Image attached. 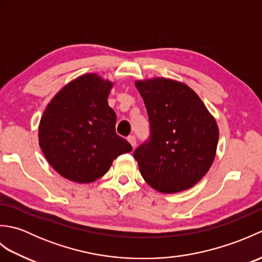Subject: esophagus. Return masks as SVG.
Here are the masks:
<instances>
[{
    "label": "esophagus",
    "instance_id": "esophagus-1",
    "mask_svg": "<svg viewBox=\"0 0 262 262\" xmlns=\"http://www.w3.org/2000/svg\"><path fill=\"white\" fill-rule=\"evenodd\" d=\"M127 140H128V142L130 143V145H132L133 147H135V146H136V143H137V141H136V137H135L134 135L128 136V137H127Z\"/></svg>",
    "mask_w": 262,
    "mask_h": 262
}]
</instances>
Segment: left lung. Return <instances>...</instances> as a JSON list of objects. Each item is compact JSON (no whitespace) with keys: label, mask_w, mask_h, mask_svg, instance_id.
Segmentation results:
<instances>
[{"label":"left lung","mask_w":262,"mask_h":262,"mask_svg":"<svg viewBox=\"0 0 262 262\" xmlns=\"http://www.w3.org/2000/svg\"><path fill=\"white\" fill-rule=\"evenodd\" d=\"M145 103L149 137L134 151L141 174L155 190L173 193L193 187L215 159L219 127L202 100L173 80L137 81Z\"/></svg>","instance_id":"left-lung-1"}]
</instances>
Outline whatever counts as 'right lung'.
Segmentation results:
<instances>
[{"label":"right lung","instance_id":"obj_1","mask_svg":"<svg viewBox=\"0 0 262 262\" xmlns=\"http://www.w3.org/2000/svg\"><path fill=\"white\" fill-rule=\"evenodd\" d=\"M113 83L85 74L65 85L43 113L39 145L58 173L89 183L110 169L132 145L116 133V114L108 105Z\"/></svg>","mask_w":262,"mask_h":262}]
</instances>
